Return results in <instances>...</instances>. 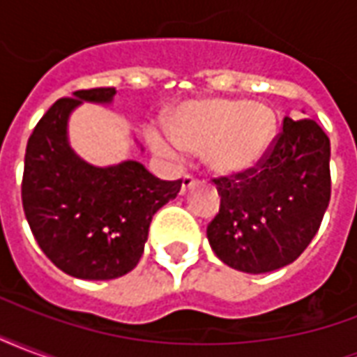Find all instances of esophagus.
<instances>
[{
	"instance_id": "esophagus-1",
	"label": "esophagus",
	"mask_w": 357,
	"mask_h": 357,
	"mask_svg": "<svg viewBox=\"0 0 357 357\" xmlns=\"http://www.w3.org/2000/svg\"><path fill=\"white\" fill-rule=\"evenodd\" d=\"M193 185H195L193 176H183V181H181V195H185Z\"/></svg>"
}]
</instances>
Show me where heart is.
I'll list each match as a JSON object with an SVG mask.
<instances>
[{
    "mask_svg": "<svg viewBox=\"0 0 357 357\" xmlns=\"http://www.w3.org/2000/svg\"><path fill=\"white\" fill-rule=\"evenodd\" d=\"M170 130L153 128L149 143L170 162L185 153H204V164L218 176H237L256 168L277 137L273 110L247 99H193L179 105Z\"/></svg>",
    "mask_w": 357,
    "mask_h": 357,
    "instance_id": "obj_1",
    "label": "heart"
}]
</instances>
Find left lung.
Masks as SVG:
<instances>
[{"mask_svg":"<svg viewBox=\"0 0 357 357\" xmlns=\"http://www.w3.org/2000/svg\"><path fill=\"white\" fill-rule=\"evenodd\" d=\"M329 137L315 120L284 116L258 170L214 179L222 201L206 237L218 258L255 275L294 262L329 206Z\"/></svg>","mask_w":357,"mask_h":357,"instance_id":"left-lung-1","label":"left lung"}]
</instances>
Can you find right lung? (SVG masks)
Returning a JSON list of instances; mask_svg holds the SVG:
<instances>
[{"instance_id":"obj_1","label":"right lung","mask_w":357,"mask_h":357,"mask_svg":"<svg viewBox=\"0 0 357 357\" xmlns=\"http://www.w3.org/2000/svg\"><path fill=\"white\" fill-rule=\"evenodd\" d=\"M114 95V88H95L59 99L34 128L24 155L22 206L30 229L51 262L86 281L130 273L155 212L181 189V181L155 178L137 160L97 166L74 151V110L84 102L112 105Z\"/></svg>"}]
</instances>
